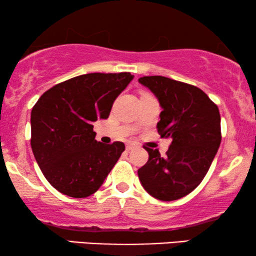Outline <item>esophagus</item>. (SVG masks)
Masks as SVG:
<instances>
[{
    "instance_id": "1",
    "label": "esophagus",
    "mask_w": 256,
    "mask_h": 256,
    "mask_svg": "<svg viewBox=\"0 0 256 256\" xmlns=\"http://www.w3.org/2000/svg\"><path fill=\"white\" fill-rule=\"evenodd\" d=\"M138 144H136V143H132V142H128L127 144H126V149L128 150V152H130V150H132V149H135V148H138Z\"/></svg>"
}]
</instances>
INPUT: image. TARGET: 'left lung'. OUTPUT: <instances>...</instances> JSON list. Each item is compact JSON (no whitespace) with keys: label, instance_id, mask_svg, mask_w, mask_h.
<instances>
[{"label":"left lung","instance_id":"8db88e82","mask_svg":"<svg viewBox=\"0 0 256 256\" xmlns=\"http://www.w3.org/2000/svg\"><path fill=\"white\" fill-rule=\"evenodd\" d=\"M138 82L158 99L162 112L157 130L171 140L166 157L144 146L149 160L138 171L140 182L154 198L176 200L202 183L218 152V106L198 87L166 76H142Z\"/></svg>","mask_w":256,"mask_h":256}]
</instances>
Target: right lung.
<instances>
[{"mask_svg":"<svg viewBox=\"0 0 256 256\" xmlns=\"http://www.w3.org/2000/svg\"><path fill=\"white\" fill-rule=\"evenodd\" d=\"M132 78L129 72L88 73L57 84L38 99L31 110V149L56 190L86 198L102 185L124 144L98 142L93 122L110 116Z\"/></svg>","mask_w":256,"mask_h":256,"instance_id":"obj_1","label":"right lung"}]
</instances>
